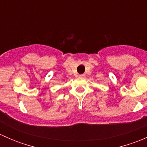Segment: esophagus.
<instances>
[{
  "label": "esophagus",
  "mask_w": 147,
  "mask_h": 147,
  "mask_svg": "<svg viewBox=\"0 0 147 147\" xmlns=\"http://www.w3.org/2000/svg\"><path fill=\"white\" fill-rule=\"evenodd\" d=\"M79 78H85V75H79Z\"/></svg>",
  "instance_id": "obj_1"
}]
</instances>
